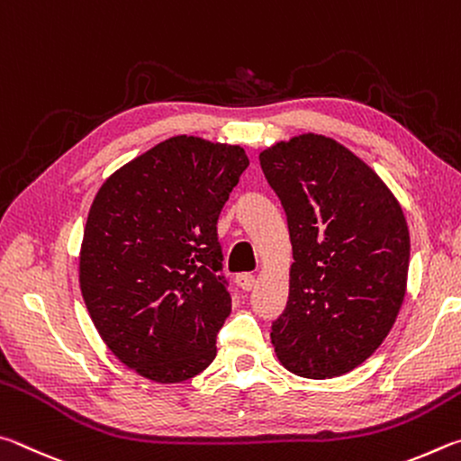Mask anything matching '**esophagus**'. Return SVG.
Here are the masks:
<instances>
[{
  "label": "esophagus",
  "mask_w": 461,
  "mask_h": 461,
  "mask_svg": "<svg viewBox=\"0 0 461 461\" xmlns=\"http://www.w3.org/2000/svg\"><path fill=\"white\" fill-rule=\"evenodd\" d=\"M235 281H237V285L243 289V292H251L255 285V276H251V273H239Z\"/></svg>",
  "instance_id": "obj_1"
}]
</instances>
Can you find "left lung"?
I'll return each instance as SVG.
<instances>
[{
	"mask_svg": "<svg viewBox=\"0 0 461 461\" xmlns=\"http://www.w3.org/2000/svg\"><path fill=\"white\" fill-rule=\"evenodd\" d=\"M285 210L294 263L271 342L289 373L332 378L362 365L399 316L409 229L397 198L365 161L324 135L261 151Z\"/></svg>",
	"mask_w": 461,
	"mask_h": 461,
	"instance_id": "1",
	"label": "left lung"
}]
</instances>
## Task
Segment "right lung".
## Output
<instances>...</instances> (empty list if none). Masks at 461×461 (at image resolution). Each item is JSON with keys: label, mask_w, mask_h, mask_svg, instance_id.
<instances>
[{"label": "right lung", "mask_w": 461, "mask_h": 461, "mask_svg": "<svg viewBox=\"0 0 461 461\" xmlns=\"http://www.w3.org/2000/svg\"><path fill=\"white\" fill-rule=\"evenodd\" d=\"M247 166L239 145L177 135L96 192L80 292L109 350L149 381H188L216 357L230 313L216 222Z\"/></svg>", "instance_id": "obj_1"}]
</instances>
